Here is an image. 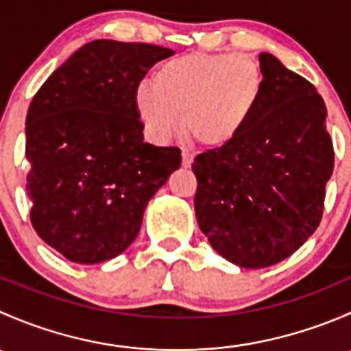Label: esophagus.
<instances>
[{
	"instance_id": "esophagus-1",
	"label": "esophagus",
	"mask_w": 351,
	"mask_h": 351,
	"mask_svg": "<svg viewBox=\"0 0 351 351\" xmlns=\"http://www.w3.org/2000/svg\"><path fill=\"white\" fill-rule=\"evenodd\" d=\"M182 166L183 168H190V166H192V162H193V158H195V154L192 153V151H189V149H183L182 151Z\"/></svg>"
}]
</instances>
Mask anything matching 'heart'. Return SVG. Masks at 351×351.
Wrapping results in <instances>:
<instances>
[{
    "instance_id": "1",
    "label": "heart",
    "mask_w": 351,
    "mask_h": 351,
    "mask_svg": "<svg viewBox=\"0 0 351 351\" xmlns=\"http://www.w3.org/2000/svg\"><path fill=\"white\" fill-rule=\"evenodd\" d=\"M263 67L246 54L192 52L156 67L134 97L144 134L156 144L182 127L208 147L231 144L244 132L261 104Z\"/></svg>"
}]
</instances>
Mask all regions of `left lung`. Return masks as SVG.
I'll list each match as a JSON object with an SVG mask.
<instances>
[{
	"instance_id": "obj_1",
	"label": "left lung",
	"mask_w": 351,
	"mask_h": 351,
	"mask_svg": "<svg viewBox=\"0 0 351 351\" xmlns=\"http://www.w3.org/2000/svg\"><path fill=\"white\" fill-rule=\"evenodd\" d=\"M260 66L265 91L250 125L192 165L198 228L241 268L271 267L307 241L323 217L335 166L316 88L268 52Z\"/></svg>"
}]
</instances>
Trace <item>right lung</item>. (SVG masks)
<instances>
[{"label":"right lung","instance_id":"1","mask_svg":"<svg viewBox=\"0 0 351 351\" xmlns=\"http://www.w3.org/2000/svg\"><path fill=\"white\" fill-rule=\"evenodd\" d=\"M171 49L100 38L47 77L25 120L30 221L73 263L112 260L137 238L147 202L182 165L144 143L134 97Z\"/></svg>","mask_w":351,"mask_h":351}]
</instances>
